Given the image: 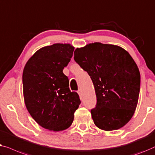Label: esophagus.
Returning a JSON list of instances; mask_svg holds the SVG:
<instances>
[{
    "label": "esophagus",
    "mask_w": 155,
    "mask_h": 155,
    "mask_svg": "<svg viewBox=\"0 0 155 155\" xmlns=\"http://www.w3.org/2000/svg\"><path fill=\"white\" fill-rule=\"evenodd\" d=\"M77 93H78V94L79 95V96H80V97H81V95H82V94H81V91L80 89L77 91Z\"/></svg>",
    "instance_id": "obj_1"
}]
</instances>
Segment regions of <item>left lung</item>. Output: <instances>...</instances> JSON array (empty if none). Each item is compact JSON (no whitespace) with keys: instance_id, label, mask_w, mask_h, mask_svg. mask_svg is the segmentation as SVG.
Returning <instances> with one entry per match:
<instances>
[{"instance_id":"left-lung-1","label":"left lung","mask_w":155,"mask_h":155,"mask_svg":"<svg viewBox=\"0 0 155 155\" xmlns=\"http://www.w3.org/2000/svg\"><path fill=\"white\" fill-rule=\"evenodd\" d=\"M74 54L94 85L97 103L91 112L95 126L107 131L123 127L134 114L140 93V74L134 59L121 47L101 43Z\"/></svg>"}]
</instances>
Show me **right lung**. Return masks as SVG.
I'll list each match as a JSON object with an SVG mask.
<instances>
[{
    "label": "right lung",
    "instance_id": "add662e5",
    "mask_svg": "<svg viewBox=\"0 0 155 155\" xmlns=\"http://www.w3.org/2000/svg\"><path fill=\"white\" fill-rule=\"evenodd\" d=\"M74 48L55 43L43 47L28 60L22 74L27 109L43 128L60 131L71 125L81 103L78 93L71 92L63 69L70 62Z\"/></svg>",
    "mask_w": 155,
    "mask_h": 155
}]
</instances>
